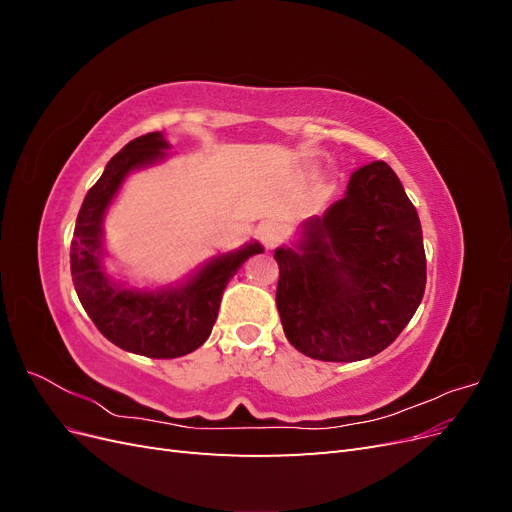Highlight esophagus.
Returning <instances> with one entry per match:
<instances>
[{
    "mask_svg": "<svg viewBox=\"0 0 512 512\" xmlns=\"http://www.w3.org/2000/svg\"><path fill=\"white\" fill-rule=\"evenodd\" d=\"M280 235H282L280 224H275V222H262V224L258 226V237H260V241L265 243L267 247H273V245L277 243V239H280Z\"/></svg>",
    "mask_w": 512,
    "mask_h": 512,
    "instance_id": "esophagus-1",
    "label": "esophagus"
}]
</instances>
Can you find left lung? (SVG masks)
Wrapping results in <instances>:
<instances>
[{
  "label": "left lung",
  "mask_w": 512,
  "mask_h": 512,
  "mask_svg": "<svg viewBox=\"0 0 512 512\" xmlns=\"http://www.w3.org/2000/svg\"><path fill=\"white\" fill-rule=\"evenodd\" d=\"M275 260L288 342L331 363L363 361L391 346L427 282L421 220L386 162L356 170L344 198L305 220Z\"/></svg>",
  "instance_id": "8db88e82"
}]
</instances>
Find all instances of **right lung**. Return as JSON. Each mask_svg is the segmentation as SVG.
<instances>
[{
  "label": "right lung",
  "instance_id": "right-lung-1",
  "mask_svg": "<svg viewBox=\"0 0 512 512\" xmlns=\"http://www.w3.org/2000/svg\"><path fill=\"white\" fill-rule=\"evenodd\" d=\"M166 149L170 143L164 134L149 132L113 156L83 200L70 245L72 282L87 316L108 342L151 359H175L203 346L230 277L247 258L265 252L258 241H250L207 260L185 282L156 290L115 282L104 273V215L128 175L160 164Z\"/></svg>",
  "mask_w": 512,
  "mask_h": 512
}]
</instances>
